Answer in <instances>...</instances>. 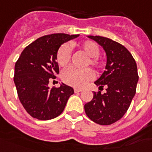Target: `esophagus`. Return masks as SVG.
I'll use <instances>...</instances> for the list:
<instances>
[{
    "label": "esophagus",
    "instance_id": "1",
    "mask_svg": "<svg viewBox=\"0 0 152 152\" xmlns=\"http://www.w3.org/2000/svg\"><path fill=\"white\" fill-rule=\"evenodd\" d=\"M80 91H82V90H81V89H77V88H75V93L80 92Z\"/></svg>",
    "mask_w": 152,
    "mask_h": 152
}]
</instances>
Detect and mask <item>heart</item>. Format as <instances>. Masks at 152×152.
Wrapping results in <instances>:
<instances>
[{"label":"heart","instance_id":"b5f03b06","mask_svg":"<svg viewBox=\"0 0 152 152\" xmlns=\"http://www.w3.org/2000/svg\"><path fill=\"white\" fill-rule=\"evenodd\" d=\"M74 46H77V48L87 56V60L84 63L85 66L91 65L96 70H98L101 68L102 61L98 56L99 49L96 43L91 40H86L77 45L75 44H70V47H74ZM70 57L71 55L69 46L62 45L56 53V62L60 66L64 67L68 65L70 61ZM92 71L88 68L77 69L70 67L64 70L61 75V78L65 83L77 88L84 87L87 82H89L92 78Z\"/></svg>","mask_w":152,"mask_h":152}]
</instances>
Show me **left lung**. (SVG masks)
Instances as JSON below:
<instances>
[{
	"label": "left lung",
	"mask_w": 152,
	"mask_h": 152,
	"mask_svg": "<svg viewBox=\"0 0 152 152\" xmlns=\"http://www.w3.org/2000/svg\"><path fill=\"white\" fill-rule=\"evenodd\" d=\"M99 44L107 56L105 70L95 82L99 89L106 86V92L93 93V99L84 105L87 116L99 125L116 122L128 110L136 92L138 69L131 53L111 39L88 35Z\"/></svg>",
	"instance_id": "obj_1"
}]
</instances>
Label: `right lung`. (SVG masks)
<instances>
[{"mask_svg":"<svg viewBox=\"0 0 152 152\" xmlns=\"http://www.w3.org/2000/svg\"><path fill=\"white\" fill-rule=\"evenodd\" d=\"M79 35L53 34L32 42L22 52L14 67V84L26 111L38 120H51L65 109L74 89L61 83L48 87L50 78L59 74L56 53L60 47Z\"/></svg>","mask_w":152,"mask_h":152,"instance_id":"add662e5","label":"right lung"}]
</instances>
